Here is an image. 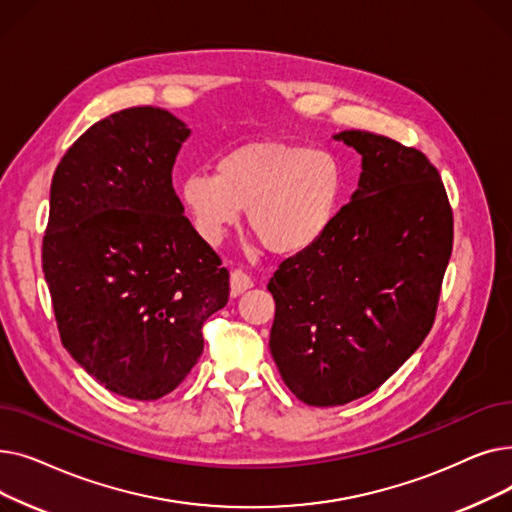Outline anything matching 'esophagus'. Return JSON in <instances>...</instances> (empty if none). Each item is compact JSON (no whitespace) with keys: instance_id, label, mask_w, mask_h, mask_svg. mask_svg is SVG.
I'll return each mask as SVG.
<instances>
[{"instance_id":"esophagus-1","label":"esophagus","mask_w":512,"mask_h":512,"mask_svg":"<svg viewBox=\"0 0 512 512\" xmlns=\"http://www.w3.org/2000/svg\"><path fill=\"white\" fill-rule=\"evenodd\" d=\"M253 288V280L251 276H247L242 270H234L232 276H230V292L232 297H238V294H242L245 290Z\"/></svg>"}]
</instances>
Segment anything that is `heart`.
<instances>
[{
	"mask_svg": "<svg viewBox=\"0 0 512 512\" xmlns=\"http://www.w3.org/2000/svg\"><path fill=\"white\" fill-rule=\"evenodd\" d=\"M344 170L328 149L278 141L242 145L180 182V201L207 242H220L247 211L265 249L299 255L334 226L344 199Z\"/></svg>",
	"mask_w": 512,
	"mask_h": 512,
	"instance_id": "b5f03b06",
	"label": "heart"
}]
</instances>
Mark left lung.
<instances>
[{
	"label": "left lung",
	"mask_w": 512,
	"mask_h": 512,
	"mask_svg": "<svg viewBox=\"0 0 512 512\" xmlns=\"http://www.w3.org/2000/svg\"><path fill=\"white\" fill-rule=\"evenodd\" d=\"M361 155L359 188L315 247L280 263L270 351L311 407L380 388L432 330L452 253V211L438 170L382 134L342 130Z\"/></svg>",
	"instance_id": "left-lung-1"
}]
</instances>
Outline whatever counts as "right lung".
I'll return each instance as SVG.
<instances>
[{
	"label": "right lung",
	"instance_id": "1",
	"mask_svg": "<svg viewBox=\"0 0 512 512\" xmlns=\"http://www.w3.org/2000/svg\"><path fill=\"white\" fill-rule=\"evenodd\" d=\"M191 128L161 107L93 124L51 180L43 274L62 344L134 400L172 392L203 353L230 274L184 215L172 168Z\"/></svg>",
	"mask_w": 512,
	"mask_h": 512
}]
</instances>
